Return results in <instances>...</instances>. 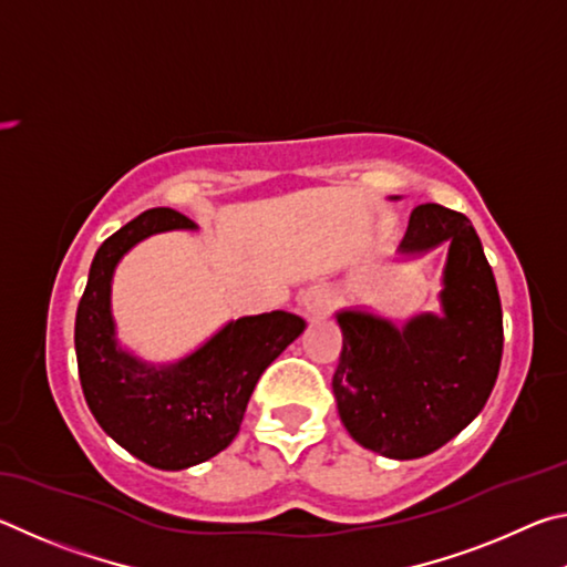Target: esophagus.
I'll return each mask as SVG.
<instances>
[{"label": "esophagus", "instance_id": "34e87169", "mask_svg": "<svg viewBox=\"0 0 567 567\" xmlns=\"http://www.w3.org/2000/svg\"><path fill=\"white\" fill-rule=\"evenodd\" d=\"M331 303H333V296L329 289H323V286H311L309 291L301 293V306L309 316H323L329 311Z\"/></svg>", "mask_w": 567, "mask_h": 567}]
</instances>
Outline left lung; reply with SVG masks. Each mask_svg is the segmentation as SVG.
I'll return each mask as SVG.
<instances>
[{
  "mask_svg": "<svg viewBox=\"0 0 567 567\" xmlns=\"http://www.w3.org/2000/svg\"><path fill=\"white\" fill-rule=\"evenodd\" d=\"M451 241L443 319L395 329L343 311L333 393L346 431L363 449L411 461L439 451L483 411L503 359V309L493 268L468 216L441 204L413 208L403 254Z\"/></svg>",
  "mask_w": 567,
  "mask_h": 567,
  "instance_id": "left-lung-1",
  "label": "left lung"
}]
</instances>
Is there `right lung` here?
<instances>
[{
  "label": "right lung",
  "mask_w": 567,
  "mask_h": 567,
  "mask_svg": "<svg viewBox=\"0 0 567 567\" xmlns=\"http://www.w3.org/2000/svg\"><path fill=\"white\" fill-rule=\"evenodd\" d=\"M172 228H194V221L158 206L109 236L96 248L74 323L89 411L122 449L162 471H182L221 453L236 439L261 373L303 331L299 316L271 311L231 321L166 369L118 351L109 311L114 266L136 241Z\"/></svg>",
  "instance_id": "1"
}]
</instances>
